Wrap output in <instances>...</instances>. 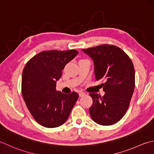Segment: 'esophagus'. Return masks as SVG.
Returning <instances> with one entry per match:
<instances>
[{
    "mask_svg": "<svg viewBox=\"0 0 154 154\" xmlns=\"http://www.w3.org/2000/svg\"><path fill=\"white\" fill-rule=\"evenodd\" d=\"M84 95H86V94L84 92H79V96L80 97H82V96H83Z\"/></svg>",
    "mask_w": 154,
    "mask_h": 154,
    "instance_id": "obj_1",
    "label": "esophagus"
}]
</instances>
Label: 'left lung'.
Segmentation results:
<instances>
[{"label":"left lung","instance_id":"left-lung-1","mask_svg":"<svg viewBox=\"0 0 154 154\" xmlns=\"http://www.w3.org/2000/svg\"><path fill=\"white\" fill-rule=\"evenodd\" d=\"M93 60L96 80L102 84L105 94L92 92L93 103L89 109L92 120L102 125L120 121L129 108L135 88V71L129 56L119 47L110 45L82 49Z\"/></svg>","mask_w":154,"mask_h":154}]
</instances>
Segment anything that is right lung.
<instances>
[{"instance_id": "obj_1", "label": "right lung", "mask_w": 154, "mask_h": 154, "mask_svg": "<svg viewBox=\"0 0 154 154\" xmlns=\"http://www.w3.org/2000/svg\"><path fill=\"white\" fill-rule=\"evenodd\" d=\"M78 54L76 50L43 51L25 65L22 76L23 99L34 120L44 127L64 124L77 101V92H57L56 86L65 66Z\"/></svg>"}]
</instances>
